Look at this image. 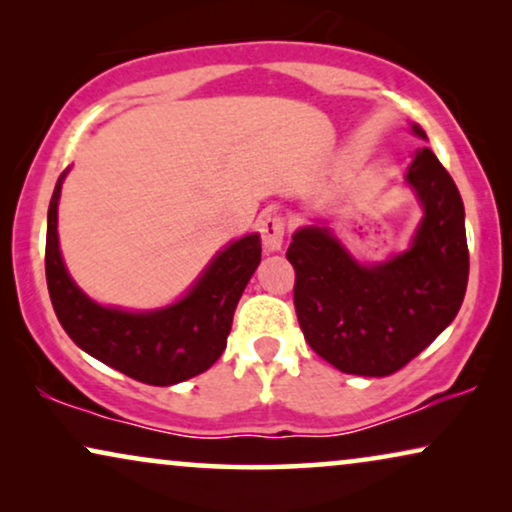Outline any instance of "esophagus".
I'll return each mask as SVG.
<instances>
[{
  "mask_svg": "<svg viewBox=\"0 0 512 512\" xmlns=\"http://www.w3.org/2000/svg\"><path fill=\"white\" fill-rule=\"evenodd\" d=\"M258 228H261V240L265 249L268 251L282 249L284 235H286V219L282 214H263Z\"/></svg>",
  "mask_w": 512,
  "mask_h": 512,
  "instance_id": "34e87169",
  "label": "esophagus"
}]
</instances>
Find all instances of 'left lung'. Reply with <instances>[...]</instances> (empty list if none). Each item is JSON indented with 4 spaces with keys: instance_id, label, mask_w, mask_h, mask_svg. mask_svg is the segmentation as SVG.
I'll list each match as a JSON object with an SVG mask.
<instances>
[{
    "instance_id": "1",
    "label": "left lung",
    "mask_w": 512,
    "mask_h": 512,
    "mask_svg": "<svg viewBox=\"0 0 512 512\" xmlns=\"http://www.w3.org/2000/svg\"><path fill=\"white\" fill-rule=\"evenodd\" d=\"M415 135L426 137L412 125ZM408 184L424 205L412 247L382 265H359L328 228L293 235V305L305 340L342 373L387 377L457 317L468 284L464 202L431 149H419Z\"/></svg>"
}]
</instances>
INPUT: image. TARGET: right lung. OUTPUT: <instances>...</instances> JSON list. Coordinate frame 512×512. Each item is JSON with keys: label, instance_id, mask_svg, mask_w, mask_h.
I'll return each instance as SVG.
<instances>
[{"label": "right lung", "instance_id": "1", "mask_svg": "<svg viewBox=\"0 0 512 512\" xmlns=\"http://www.w3.org/2000/svg\"><path fill=\"white\" fill-rule=\"evenodd\" d=\"M65 172L48 205L46 284L69 338L132 380L170 387L205 373L226 349L244 286L261 263V240L247 235L214 258L191 293L158 312L102 307L69 279L58 247V200Z\"/></svg>", "mask_w": 512, "mask_h": 512}]
</instances>
